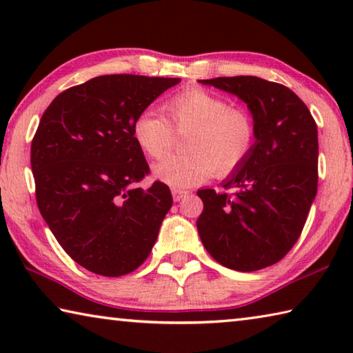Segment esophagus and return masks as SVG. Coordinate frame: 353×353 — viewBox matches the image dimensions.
<instances>
[{
  "label": "esophagus",
  "mask_w": 353,
  "mask_h": 353,
  "mask_svg": "<svg viewBox=\"0 0 353 353\" xmlns=\"http://www.w3.org/2000/svg\"><path fill=\"white\" fill-rule=\"evenodd\" d=\"M172 199H174L176 202H179L181 199H183L185 196H188V193L190 191H187V190H179V188H172Z\"/></svg>",
  "instance_id": "esophagus-1"
}]
</instances>
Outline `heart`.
I'll return each mask as SVG.
<instances>
[{"label": "heart", "mask_w": 353, "mask_h": 353, "mask_svg": "<svg viewBox=\"0 0 353 353\" xmlns=\"http://www.w3.org/2000/svg\"><path fill=\"white\" fill-rule=\"evenodd\" d=\"M177 129H190L187 154L155 163L152 174L171 188H188L205 182L216 171L225 176L249 157L255 143V123L246 110L230 107L224 98L202 88H190L165 104ZM132 134L141 151L163 159L172 146L171 123L163 115L145 110L135 118Z\"/></svg>", "instance_id": "1"}]
</instances>
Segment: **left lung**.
Returning a JSON list of instances; mask_svg holds the SVG:
<instances>
[{
  "instance_id": "1",
  "label": "left lung",
  "mask_w": 353,
  "mask_h": 353,
  "mask_svg": "<svg viewBox=\"0 0 353 353\" xmlns=\"http://www.w3.org/2000/svg\"><path fill=\"white\" fill-rule=\"evenodd\" d=\"M199 82L246 103L256 130L249 157L223 181L230 193L198 190L201 241L223 266L259 271L282 260L305 224L318 191V128L282 83L256 76Z\"/></svg>"
}]
</instances>
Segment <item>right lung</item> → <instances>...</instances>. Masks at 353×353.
I'll list each match as a JSON object with an SVG mask.
<instances>
[{
    "mask_svg": "<svg viewBox=\"0 0 353 353\" xmlns=\"http://www.w3.org/2000/svg\"><path fill=\"white\" fill-rule=\"evenodd\" d=\"M179 77L109 74L62 92L40 119L31 168L41 216L77 265L105 277L148 259L172 205L168 185L137 187L149 172L135 118Z\"/></svg>",
    "mask_w": 353,
    "mask_h": 353,
    "instance_id": "right-lung-1",
    "label": "right lung"
}]
</instances>
